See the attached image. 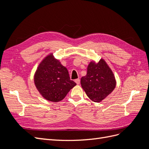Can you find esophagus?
<instances>
[{
    "label": "esophagus",
    "mask_w": 149,
    "mask_h": 149,
    "mask_svg": "<svg viewBox=\"0 0 149 149\" xmlns=\"http://www.w3.org/2000/svg\"><path fill=\"white\" fill-rule=\"evenodd\" d=\"M75 82H76V84L79 85V84H80V79H75Z\"/></svg>",
    "instance_id": "1"
}]
</instances>
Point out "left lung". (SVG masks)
Masks as SVG:
<instances>
[{
    "mask_svg": "<svg viewBox=\"0 0 149 149\" xmlns=\"http://www.w3.org/2000/svg\"><path fill=\"white\" fill-rule=\"evenodd\" d=\"M82 89L92 101L100 102L116 88V81L111 69L103 59L98 63L91 61L87 74L81 79Z\"/></svg>",
    "mask_w": 149,
    "mask_h": 149,
    "instance_id": "1",
    "label": "left lung"
}]
</instances>
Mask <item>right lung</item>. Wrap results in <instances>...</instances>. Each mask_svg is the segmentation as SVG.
Here are the masks:
<instances>
[{"mask_svg": "<svg viewBox=\"0 0 149 149\" xmlns=\"http://www.w3.org/2000/svg\"><path fill=\"white\" fill-rule=\"evenodd\" d=\"M34 83L43 97L50 102L63 100L76 85L68 70L50 54L40 62L34 75Z\"/></svg>", "mask_w": 149, "mask_h": 149, "instance_id": "1", "label": "right lung"}]
</instances>
